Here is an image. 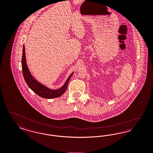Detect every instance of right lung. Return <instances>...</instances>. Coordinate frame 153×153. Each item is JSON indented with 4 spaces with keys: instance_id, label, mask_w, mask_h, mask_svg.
<instances>
[{
    "instance_id": "right-lung-1",
    "label": "right lung",
    "mask_w": 153,
    "mask_h": 153,
    "mask_svg": "<svg viewBox=\"0 0 153 153\" xmlns=\"http://www.w3.org/2000/svg\"><path fill=\"white\" fill-rule=\"evenodd\" d=\"M22 74L24 77L25 81H26L27 84L29 87L36 93L37 95L41 97L47 99H51L53 98L59 97L60 95H62L67 88V85L68 84L69 80L74 73L71 74L68 79L66 81L65 84L61 88L57 90H52L48 89L45 86L40 84L37 81L34 79L32 74H30L29 69L27 67V62H26V58H25V46H23V51H22Z\"/></svg>"
}]
</instances>
